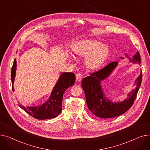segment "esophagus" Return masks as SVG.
<instances>
[{
  "label": "esophagus",
  "mask_w": 150,
  "mask_h": 150,
  "mask_svg": "<svg viewBox=\"0 0 150 150\" xmlns=\"http://www.w3.org/2000/svg\"><path fill=\"white\" fill-rule=\"evenodd\" d=\"M76 81H81L83 78V76L81 73H77L76 74Z\"/></svg>",
  "instance_id": "34e87169"
}]
</instances>
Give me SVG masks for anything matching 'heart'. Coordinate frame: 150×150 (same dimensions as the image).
Wrapping results in <instances>:
<instances>
[{"mask_svg":"<svg viewBox=\"0 0 150 150\" xmlns=\"http://www.w3.org/2000/svg\"><path fill=\"white\" fill-rule=\"evenodd\" d=\"M72 51L77 56L87 53L85 62L87 66L94 69L100 67L109 54V47L106 44H100L96 39H83L76 42L72 45Z\"/></svg>","mask_w":150,"mask_h":150,"instance_id":"b5f03b06","label":"heart"}]
</instances>
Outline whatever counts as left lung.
I'll return each instance as SVG.
<instances>
[{
    "label": "left lung",
    "mask_w": 150,
    "mask_h": 150,
    "mask_svg": "<svg viewBox=\"0 0 150 150\" xmlns=\"http://www.w3.org/2000/svg\"><path fill=\"white\" fill-rule=\"evenodd\" d=\"M124 59V58H122ZM131 61L133 63H140V55L137 52ZM118 64L117 62H111L98 71L90 74L82 81V86L85 92L86 104L92 113L101 118H112L119 116L128 110L134 102L139 88L141 85L142 73L137 79L136 88L128 94V98L124 102L113 103L105 98L100 81L106 79Z\"/></svg>",
    "instance_id": "8db88e82"
}]
</instances>
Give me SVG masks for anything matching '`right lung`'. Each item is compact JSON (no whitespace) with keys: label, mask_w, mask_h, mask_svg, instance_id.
<instances>
[{"label":"right lung","mask_w":150,"mask_h":150,"mask_svg":"<svg viewBox=\"0 0 150 150\" xmlns=\"http://www.w3.org/2000/svg\"><path fill=\"white\" fill-rule=\"evenodd\" d=\"M16 60H14V63L11 69V82L12 90L14 91L13 83L16 76ZM76 76L74 73H64L62 74L56 83L48 100L42 105L36 107L26 108L19 105V107L32 117L39 120L49 119L57 117L62 111L63 94L66 90L74 85Z\"/></svg>","instance_id":"right-lung-1"}]
</instances>
